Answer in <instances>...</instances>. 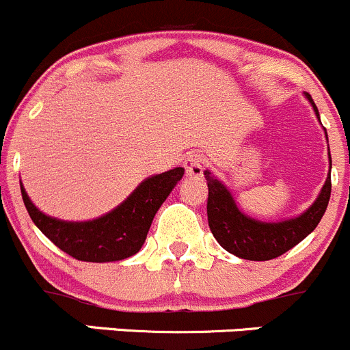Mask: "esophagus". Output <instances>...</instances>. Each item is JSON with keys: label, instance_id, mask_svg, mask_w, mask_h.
I'll use <instances>...</instances> for the list:
<instances>
[{"label": "esophagus", "instance_id": "obj_1", "mask_svg": "<svg viewBox=\"0 0 350 350\" xmlns=\"http://www.w3.org/2000/svg\"><path fill=\"white\" fill-rule=\"evenodd\" d=\"M183 168H185V175L189 176V178H199V176H202V157H200L199 153H190L189 157H187V160L183 161Z\"/></svg>", "mask_w": 350, "mask_h": 350}]
</instances>
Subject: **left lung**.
Returning a JSON list of instances; mask_svg holds the SVG:
<instances>
[{
	"label": "left lung",
	"mask_w": 350,
	"mask_h": 350,
	"mask_svg": "<svg viewBox=\"0 0 350 350\" xmlns=\"http://www.w3.org/2000/svg\"><path fill=\"white\" fill-rule=\"evenodd\" d=\"M306 96L318 116L314 102L308 93ZM204 175H206L207 189H209L207 221H209L211 231L224 250L245 260H271L291 250L318 226L330 200L332 180L328 174L320 196L306 213H303L296 219L282 221V223H262V221L245 216L238 209L231 193L219 180L214 178L209 172H204Z\"/></svg>",
	"instance_id": "left-lung-1"
}]
</instances>
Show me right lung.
I'll return each instance as SVG.
<instances>
[{"label":"right lung","instance_id":"1","mask_svg":"<svg viewBox=\"0 0 350 350\" xmlns=\"http://www.w3.org/2000/svg\"><path fill=\"white\" fill-rule=\"evenodd\" d=\"M182 176L180 167L150 176L117 209L86 223H68L46 216L20 187L32 221L57 248L81 262H116L141 250L154 214Z\"/></svg>","mask_w":350,"mask_h":350}]
</instances>
